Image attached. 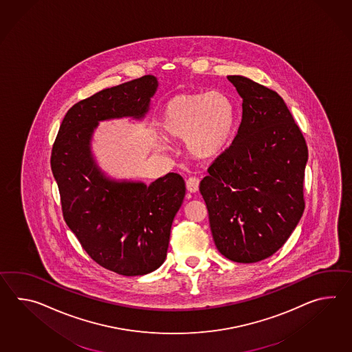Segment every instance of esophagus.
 <instances>
[{
	"mask_svg": "<svg viewBox=\"0 0 352 352\" xmlns=\"http://www.w3.org/2000/svg\"><path fill=\"white\" fill-rule=\"evenodd\" d=\"M186 187L190 193H195L199 188V179L195 178V177L188 178L187 182H186Z\"/></svg>",
	"mask_w": 352,
	"mask_h": 352,
	"instance_id": "1",
	"label": "esophagus"
}]
</instances>
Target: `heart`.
<instances>
[{
	"instance_id": "heart-1",
	"label": "heart",
	"mask_w": 352,
	"mask_h": 352,
	"mask_svg": "<svg viewBox=\"0 0 352 352\" xmlns=\"http://www.w3.org/2000/svg\"><path fill=\"white\" fill-rule=\"evenodd\" d=\"M234 125V102L219 91L177 94L160 118L162 133L172 140H186L188 151L201 159L225 150Z\"/></svg>"
}]
</instances>
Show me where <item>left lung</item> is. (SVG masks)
Returning <instances> with one entry per match:
<instances>
[{
    "mask_svg": "<svg viewBox=\"0 0 352 352\" xmlns=\"http://www.w3.org/2000/svg\"><path fill=\"white\" fill-rule=\"evenodd\" d=\"M227 78L243 98V118L199 190L216 248L249 264L272 256L297 227L308 148L279 94L241 76Z\"/></svg>",
    "mask_w": 352,
    "mask_h": 352,
    "instance_id": "left-lung-1",
    "label": "left lung"
}]
</instances>
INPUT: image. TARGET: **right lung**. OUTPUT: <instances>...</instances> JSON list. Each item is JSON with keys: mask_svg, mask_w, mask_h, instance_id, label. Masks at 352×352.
I'll list each match as a JSON object with an SVG mask.
<instances>
[{"mask_svg": "<svg viewBox=\"0 0 352 352\" xmlns=\"http://www.w3.org/2000/svg\"><path fill=\"white\" fill-rule=\"evenodd\" d=\"M157 87L155 77L144 76L77 102L52 148L64 221L92 260L125 276L151 273L164 263L186 184L177 173L148 186L106 179L92 160L89 140L98 121L142 118Z\"/></svg>", "mask_w": 352, "mask_h": 352, "instance_id": "1", "label": "right lung"}]
</instances>
